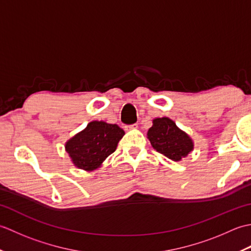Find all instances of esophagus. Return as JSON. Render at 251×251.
<instances>
[{"instance_id": "34e87169", "label": "esophagus", "mask_w": 251, "mask_h": 251, "mask_svg": "<svg viewBox=\"0 0 251 251\" xmlns=\"http://www.w3.org/2000/svg\"><path fill=\"white\" fill-rule=\"evenodd\" d=\"M129 129H135V128H138V125L137 124H132V125H129L128 126Z\"/></svg>"}]
</instances>
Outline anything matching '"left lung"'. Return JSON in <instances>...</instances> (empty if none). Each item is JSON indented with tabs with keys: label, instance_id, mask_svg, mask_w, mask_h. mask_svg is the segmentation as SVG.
I'll use <instances>...</instances> for the list:
<instances>
[{
	"label": "left lung",
	"instance_id": "obj_1",
	"mask_svg": "<svg viewBox=\"0 0 251 251\" xmlns=\"http://www.w3.org/2000/svg\"><path fill=\"white\" fill-rule=\"evenodd\" d=\"M148 138L157 152L173 161H180L193 150L191 138L168 117L154 120L148 131Z\"/></svg>",
	"mask_w": 251,
	"mask_h": 251
}]
</instances>
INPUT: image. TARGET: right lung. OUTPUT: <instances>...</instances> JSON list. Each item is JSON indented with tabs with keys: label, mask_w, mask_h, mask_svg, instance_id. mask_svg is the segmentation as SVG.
Instances as JSON below:
<instances>
[{
	"label": "right lung",
	"mask_w": 251,
	"mask_h": 251,
	"mask_svg": "<svg viewBox=\"0 0 251 251\" xmlns=\"http://www.w3.org/2000/svg\"><path fill=\"white\" fill-rule=\"evenodd\" d=\"M124 134L116 124L94 121L66 143V150L77 168L94 170L115 151Z\"/></svg>",
	"instance_id": "add662e5"
}]
</instances>
